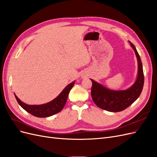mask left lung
<instances>
[{
    "mask_svg": "<svg viewBox=\"0 0 157 157\" xmlns=\"http://www.w3.org/2000/svg\"><path fill=\"white\" fill-rule=\"evenodd\" d=\"M134 49L137 60V77L135 82L129 88L124 90L109 89L93 79L91 96L96 105L109 112H119L129 107L139 98L144 84V76L140 56L135 46L129 41Z\"/></svg>",
    "mask_w": 157,
    "mask_h": 157,
    "instance_id": "left-lung-1",
    "label": "left lung"
}]
</instances>
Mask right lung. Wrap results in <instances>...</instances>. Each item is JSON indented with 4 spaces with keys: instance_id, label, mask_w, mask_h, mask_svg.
<instances>
[{
    "instance_id": "add662e5",
    "label": "right lung",
    "mask_w": 157,
    "mask_h": 157,
    "mask_svg": "<svg viewBox=\"0 0 157 157\" xmlns=\"http://www.w3.org/2000/svg\"><path fill=\"white\" fill-rule=\"evenodd\" d=\"M74 84L75 81L70 83L63 90V91L58 95V96H57L52 101L42 104V105H27L21 101L15 94L14 95L19 105L27 112L36 117H48L54 115L62 110L67 101L70 90L73 88Z\"/></svg>"
}]
</instances>
